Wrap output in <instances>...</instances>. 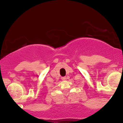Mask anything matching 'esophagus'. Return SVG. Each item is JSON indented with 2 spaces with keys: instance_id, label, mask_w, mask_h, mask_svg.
<instances>
[{
  "instance_id": "esophagus-1",
  "label": "esophagus",
  "mask_w": 123,
  "mask_h": 123,
  "mask_svg": "<svg viewBox=\"0 0 123 123\" xmlns=\"http://www.w3.org/2000/svg\"><path fill=\"white\" fill-rule=\"evenodd\" d=\"M61 79L62 80H63V81H64V80H66V77H61Z\"/></svg>"
}]
</instances>
